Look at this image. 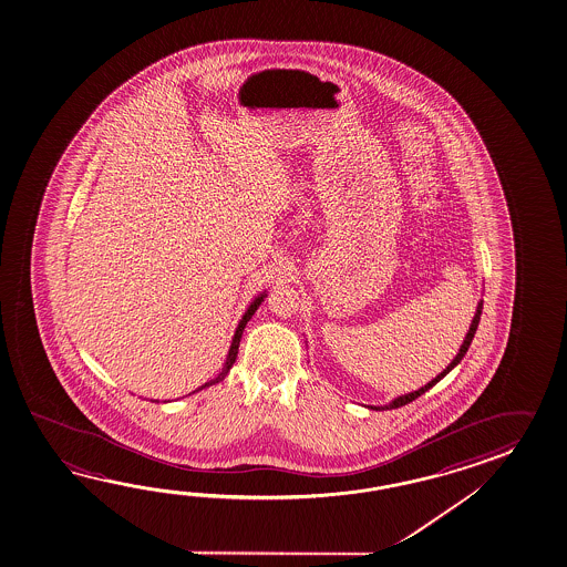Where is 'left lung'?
I'll list each match as a JSON object with an SVG mask.
<instances>
[{
    "label": "left lung",
    "mask_w": 567,
    "mask_h": 567,
    "mask_svg": "<svg viewBox=\"0 0 567 567\" xmlns=\"http://www.w3.org/2000/svg\"><path fill=\"white\" fill-rule=\"evenodd\" d=\"M481 310H483V300H480L477 302V310H475V317H473V321H471L470 324V331H467V334H465V339H463V344L460 347V353L455 354L453 357V361L441 371V373L433 379V381H429L427 385L421 386V389H417V391H413V393H406V395L396 396V399H393L389 405H369V409H373V411H386V409H399V406L406 405V403H411V401H415L417 396L423 395L425 391H429L431 386L437 385L439 381L445 377V374L451 373L457 364L461 363V359L465 357V353H467V349H470L471 341H473V337H475V331H477V327H480L481 321Z\"/></svg>",
    "instance_id": "left-lung-1"
}]
</instances>
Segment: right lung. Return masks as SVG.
Instances as JSON below:
<instances>
[{"instance_id": "1", "label": "right lung", "mask_w": 567, "mask_h": 567, "mask_svg": "<svg viewBox=\"0 0 567 567\" xmlns=\"http://www.w3.org/2000/svg\"><path fill=\"white\" fill-rule=\"evenodd\" d=\"M265 297H267V290H265V292H260L257 299L252 300V302L248 305V309H246L245 315H243V319H240V322H238V327H236L235 337H233V342H230V349H228V354H226V361L225 367H223V371L218 373V377H214V379H210L208 383H204L203 386H198V389H196L194 393L203 391V389H206V386H213L216 385V383H220V381L225 379L226 374H228V371L233 369V364H235L236 361V354H238V344H240V339H243V331H245L246 322L252 319V315L257 312V309L258 307H260V302L265 300ZM156 403H158V401H156Z\"/></svg>"}]
</instances>
